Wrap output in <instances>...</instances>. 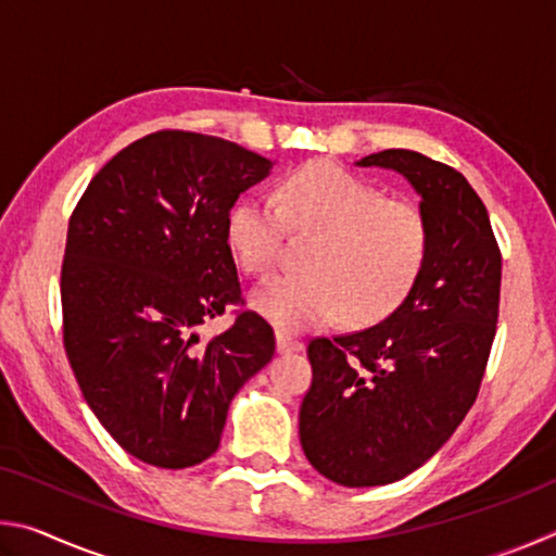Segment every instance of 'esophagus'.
Returning <instances> with one entry per match:
<instances>
[{
  "instance_id": "esophagus-1",
  "label": "esophagus",
  "mask_w": 556,
  "mask_h": 556,
  "mask_svg": "<svg viewBox=\"0 0 556 556\" xmlns=\"http://www.w3.org/2000/svg\"><path fill=\"white\" fill-rule=\"evenodd\" d=\"M304 351V343L296 341V338H289L285 333H277V353L289 355V353H299Z\"/></svg>"
}]
</instances>
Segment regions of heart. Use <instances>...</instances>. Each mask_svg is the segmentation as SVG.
I'll return each instance as SVG.
<instances>
[{
  "instance_id": "heart-1",
  "label": "heart",
  "mask_w": 556,
  "mask_h": 556,
  "mask_svg": "<svg viewBox=\"0 0 556 556\" xmlns=\"http://www.w3.org/2000/svg\"><path fill=\"white\" fill-rule=\"evenodd\" d=\"M287 225L316 235L304 277H277L252 291V306L279 331L299 333L345 318L368 326L390 316L417 285L429 257V225L417 205L382 191L341 166L301 168L275 195L235 205L230 244L242 269L277 267Z\"/></svg>"
}]
</instances>
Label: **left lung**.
<instances>
[{
    "mask_svg": "<svg viewBox=\"0 0 556 556\" xmlns=\"http://www.w3.org/2000/svg\"><path fill=\"white\" fill-rule=\"evenodd\" d=\"M355 166L407 178L429 225V257L384 321L308 343L314 380L299 437L328 481L372 488L427 464L476 402L495 338L503 260L483 201L456 168L409 149H384Z\"/></svg>",
    "mask_w": 556,
    "mask_h": 556,
    "instance_id": "8db88e82",
    "label": "left lung"
}]
</instances>
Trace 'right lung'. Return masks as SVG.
Instances as JSON below:
<instances>
[{"label":"right lung","mask_w":556,"mask_h":556,"mask_svg":"<svg viewBox=\"0 0 556 556\" xmlns=\"http://www.w3.org/2000/svg\"><path fill=\"white\" fill-rule=\"evenodd\" d=\"M271 166L228 139L156 131L112 156L71 215L65 353L100 425L144 464L213 456L232 397L275 355L255 312L211 341L199 336L240 299L230 211Z\"/></svg>","instance_id":"obj_1"}]
</instances>
